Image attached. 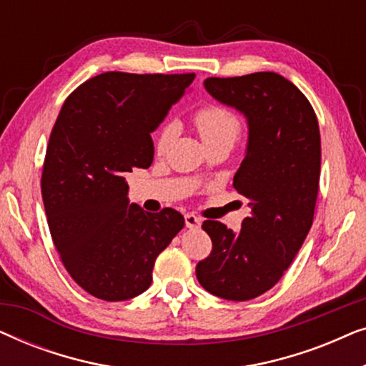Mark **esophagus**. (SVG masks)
<instances>
[{"instance_id":"obj_1","label":"esophagus","mask_w":366,"mask_h":366,"mask_svg":"<svg viewBox=\"0 0 366 366\" xmlns=\"http://www.w3.org/2000/svg\"><path fill=\"white\" fill-rule=\"evenodd\" d=\"M184 223H187V228L194 229V228H199V224H202V219H199L197 214L187 213V214H184Z\"/></svg>"}]
</instances>
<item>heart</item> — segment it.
I'll return each mask as SVG.
<instances>
[{"mask_svg":"<svg viewBox=\"0 0 366 366\" xmlns=\"http://www.w3.org/2000/svg\"><path fill=\"white\" fill-rule=\"evenodd\" d=\"M199 137L204 144L228 142L234 143L242 133V122L233 112L223 107H204L198 109L193 117ZM177 138V124L168 123L159 129L157 137V153L164 154Z\"/></svg>","mask_w":366,"mask_h":366,"instance_id":"obj_1","label":"heart"}]
</instances>
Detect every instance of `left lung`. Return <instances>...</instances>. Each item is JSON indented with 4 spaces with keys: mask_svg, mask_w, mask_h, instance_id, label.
Instances as JSON below:
<instances>
[{
    "mask_svg": "<svg viewBox=\"0 0 366 366\" xmlns=\"http://www.w3.org/2000/svg\"><path fill=\"white\" fill-rule=\"evenodd\" d=\"M204 89L247 118L248 143L233 187L247 198L242 229L207 219L213 242L197 278L214 297L247 302L280 282L312 228L322 143L307 97L272 71L207 78Z\"/></svg>",
    "mask_w": 366,
    "mask_h": 366,
    "instance_id": "1",
    "label": "left lung"
}]
</instances>
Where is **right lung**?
I'll return each mask as SVG.
<instances>
[{
    "label": "right lung",
    "mask_w": 366,
    "mask_h": 366,
    "mask_svg": "<svg viewBox=\"0 0 366 366\" xmlns=\"http://www.w3.org/2000/svg\"><path fill=\"white\" fill-rule=\"evenodd\" d=\"M193 79L98 74L69 94L53 127L41 177L49 233L74 282L104 302L148 290L158 254L184 227L177 209L129 203L124 177L152 167V133Z\"/></svg>",
    "instance_id": "obj_1"
}]
</instances>
